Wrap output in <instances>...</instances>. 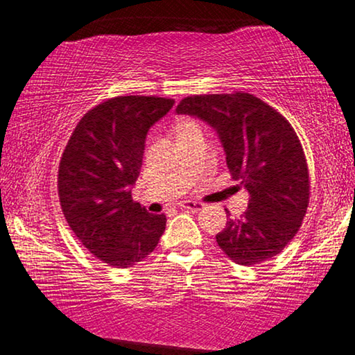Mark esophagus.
Returning <instances> with one entry per match:
<instances>
[{
    "label": "esophagus",
    "instance_id": "esophagus-1",
    "mask_svg": "<svg viewBox=\"0 0 355 355\" xmlns=\"http://www.w3.org/2000/svg\"><path fill=\"white\" fill-rule=\"evenodd\" d=\"M180 207L188 209V211H191V212H198V211H201V209H202V202L191 201V199H188V201L180 202Z\"/></svg>",
    "mask_w": 355,
    "mask_h": 355
}]
</instances>
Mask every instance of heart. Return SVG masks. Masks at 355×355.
<instances>
[{"label": "heart", "mask_w": 355, "mask_h": 355, "mask_svg": "<svg viewBox=\"0 0 355 355\" xmlns=\"http://www.w3.org/2000/svg\"><path fill=\"white\" fill-rule=\"evenodd\" d=\"M187 123H191V122H187ZM187 123H183V125H182V127H184V125H187Z\"/></svg>", "instance_id": "obj_1"}]
</instances>
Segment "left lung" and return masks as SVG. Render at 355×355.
<instances>
[{"label":"left lung","instance_id":"1","mask_svg":"<svg viewBox=\"0 0 355 355\" xmlns=\"http://www.w3.org/2000/svg\"><path fill=\"white\" fill-rule=\"evenodd\" d=\"M217 130L234 182L249 193L248 211L228 218L217 244L233 262L254 266L284 249L301 228L311 180L301 139L277 109L251 93L193 94L177 106Z\"/></svg>","mask_w":355,"mask_h":355}]
</instances>
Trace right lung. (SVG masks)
<instances>
[{
	"mask_svg": "<svg viewBox=\"0 0 355 355\" xmlns=\"http://www.w3.org/2000/svg\"><path fill=\"white\" fill-rule=\"evenodd\" d=\"M175 101L159 96L109 98L80 119L58 172L62 214L77 239L109 267L127 268L154 251L166 230L164 214L132 199L148 130Z\"/></svg>",
	"mask_w": 355,
	"mask_h": 355,
	"instance_id": "right-lung-1",
	"label": "right lung"
}]
</instances>
